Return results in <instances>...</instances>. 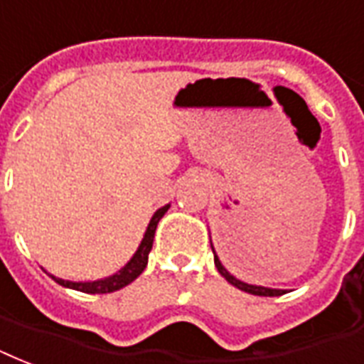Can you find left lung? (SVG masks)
<instances>
[{
  "label": "left lung",
  "mask_w": 364,
  "mask_h": 364,
  "mask_svg": "<svg viewBox=\"0 0 364 364\" xmlns=\"http://www.w3.org/2000/svg\"><path fill=\"white\" fill-rule=\"evenodd\" d=\"M213 253H215V250H213ZM215 267H217L218 272H220V274H223L224 278L232 284V286H236V288L242 289V291H247V294H253V296H264V297H274V296H282V294H286V289H272V288H263V286H251V284H245L242 282V280H237V278H234L228 270L224 269L223 263L218 261L217 255H215Z\"/></svg>",
  "instance_id": "1"
}]
</instances>
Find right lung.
<instances>
[{"label":"right lung","mask_w":364,"mask_h":364,"mask_svg":"<svg viewBox=\"0 0 364 364\" xmlns=\"http://www.w3.org/2000/svg\"><path fill=\"white\" fill-rule=\"evenodd\" d=\"M171 205H165L161 207L159 211L153 215V218L149 220V226H147L146 236L141 240L140 247L134 253V257L130 259V263L124 267L122 270H119L117 274L109 276L105 280H97V282H68V280H61V278H55L51 276L57 284H61L65 288L78 289V291H84V294H111V291H117V289L124 288L130 282H134L138 276L144 272V269L147 267V255L153 247V236H155V230H157V224L163 218L166 211H168Z\"/></svg>","instance_id":"1"}]
</instances>
